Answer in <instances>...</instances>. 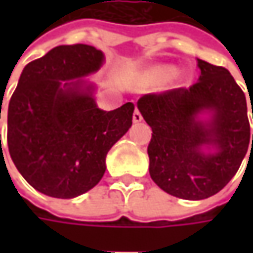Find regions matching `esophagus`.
<instances>
[{
	"label": "esophagus",
	"mask_w": 253,
	"mask_h": 253,
	"mask_svg": "<svg viewBox=\"0 0 253 253\" xmlns=\"http://www.w3.org/2000/svg\"><path fill=\"white\" fill-rule=\"evenodd\" d=\"M132 120H133V122H141L142 120H143V118H142V114L139 112V110H135Z\"/></svg>",
	"instance_id": "34e87169"
}]
</instances>
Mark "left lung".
<instances>
[{"instance_id":"8db88e82","label":"left lung","mask_w":253,"mask_h":253,"mask_svg":"<svg viewBox=\"0 0 253 253\" xmlns=\"http://www.w3.org/2000/svg\"><path fill=\"white\" fill-rule=\"evenodd\" d=\"M197 66L201 74L189 88L145 94L138 100V110L152 128V180L184 200L209 199L224 189L251 146L244 91L227 69L200 59ZM203 112L211 114L210 122L199 120Z\"/></svg>"}]
</instances>
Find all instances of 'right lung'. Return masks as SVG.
<instances>
[{
	"label": "right lung",
	"mask_w": 253,
	"mask_h": 253,
	"mask_svg": "<svg viewBox=\"0 0 253 253\" xmlns=\"http://www.w3.org/2000/svg\"><path fill=\"white\" fill-rule=\"evenodd\" d=\"M102 63V52L90 44L56 46L25 66L9 100L11 159L46 196L73 199L98 184L107 153L131 128L132 102L102 111L92 98L84 77Z\"/></svg>",
	"instance_id": "add662e5"
}]
</instances>
